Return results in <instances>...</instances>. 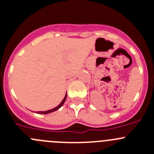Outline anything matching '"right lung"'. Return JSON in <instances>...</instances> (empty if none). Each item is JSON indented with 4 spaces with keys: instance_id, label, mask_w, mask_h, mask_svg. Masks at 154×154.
<instances>
[{
    "instance_id": "1",
    "label": "right lung",
    "mask_w": 154,
    "mask_h": 154,
    "mask_svg": "<svg viewBox=\"0 0 154 154\" xmlns=\"http://www.w3.org/2000/svg\"><path fill=\"white\" fill-rule=\"evenodd\" d=\"M66 97H67V93H66V96H65V97H64V98H63V100H62V102H61V103H60V104L58 105V106H56L55 108L52 109H49V110H47V111H39V112H37L36 113H38V114H49V113H51V112H55V111H57V109H60V107H61L62 106H63V104H64L65 101H66Z\"/></svg>"
}]
</instances>
